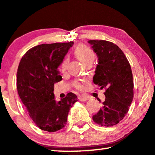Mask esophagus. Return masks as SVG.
<instances>
[{"mask_svg": "<svg viewBox=\"0 0 155 155\" xmlns=\"http://www.w3.org/2000/svg\"><path fill=\"white\" fill-rule=\"evenodd\" d=\"M78 98H79V100L81 101H86L88 100V98L87 96H85V95H81Z\"/></svg>", "mask_w": 155, "mask_h": 155, "instance_id": "1", "label": "esophagus"}]
</instances>
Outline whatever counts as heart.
Masks as SVG:
<instances>
[{"instance_id": "heart-1", "label": "heart", "mask_w": 155, "mask_h": 155, "mask_svg": "<svg viewBox=\"0 0 155 155\" xmlns=\"http://www.w3.org/2000/svg\"><path fill=\"white\" fill-rule=\"evenodd\" d=\"M74 54H75L76 57L81 61L83 64L86 63L87 61L93 60L94 59V54L93 51H92L90 47L81 44V45H78L76 47L75 49H74ZM69 62L68 57H65L62 61V64H61V68L62 70H65L68 66ZM85 81H77L74 83V87L78 90L83 89V84L85 83Z\"/></svg>"}]
</instances>
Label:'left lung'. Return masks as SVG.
<instances>
[{"mask_svg": "<svg viewBox=\"0 0 155 155\" xmlns=\"http://www.w3.org/2000/svg\"><path fill=\"white\" fill-rule=\"evenodd\" d=\"M98 57L93 83L106 88L102 108L93 116L95 123L113 127L129 111L134 98L133 75L127 57L117 45L105 40H89Z\"/></svg>", "mask_w": 155, "mask_h": 155, "instance_id": "8db88e82", "label": "left lung"}]
</instances>
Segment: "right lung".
I'll return each instance as SVG.
<instances>
[{"label": "right lung", "mask_w": 155, "mask_h": 155, "mask_svg": "<svg viewBox=\"0 0 155 155\" xmlns=\"http://www.w3.org/2000/svg\"><path fill=\"white\" fill-rule=\"evenodd\" d=\"M73 41L42 44L25 53L17 70L16 87L28 115L41 130L54 132L64 127L77 95L68 93L56 102L54 85L62 81L58 67Z\"/></svg>", "instance_id": "add662e5"}]
</instances>
